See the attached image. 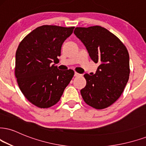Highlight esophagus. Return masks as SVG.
Returning a JSON list of instances; mask_svg holds the SVG:
<instances>
[{
  "mask_svg": "<svg viewBox=\"0 0 146 146\" xmlns=\"http://www.w3.org/2000/svg\"><path fill=\"white\" fill-rule=\"evenodd\" d=\"M80 75H81V74H78L77 72L74 73V76H80Z\"/></svg>",
  "mask_w": 146,
  "mask_h": 146,
  "instance_id": "obj_1",
  "label": "esophagus"
}]
</instances>
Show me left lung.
<instances>
[{
  "label": "left lung",
  "mask_w": 146,
  "mask_h": 146,
  "mask_svg": "<svg viewBox=\"0 0 146 146\" xmlns=\"http://www.w3.org/2000/svg\"><path fill=\"white\" fill-rule=\"evenodd\" d=\"M74 33L91 59L100 64L95 74L84 75L87 84L80 90L82 98L95 109L109 107L120 98L129 80L128 51L118 37L102 26L77 27Z\"/></svg>",
  "instance_id": "obj_1"
}]
</instances>
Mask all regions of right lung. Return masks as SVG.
I'll list each match as a JSON object with an SVG mask.
<instances>
[{"instance_id": "add662e5", "label": "right lung", "mask_w": 146, "mask_h": 146, "mask_svg": "<svg viewBox=\"0 0 146 146\" xmlns=\"http://www.w3.org/2000/svg\"><path fill=\"white\" fill-rule=\"evenodd\" d=\"M74 28L44 25L32 30L18 46L15 68L18 85L37 107L47 108L56 104L74 74L72 70H60L55 66L62 44Z\"/></svg>"}]
</instances>
